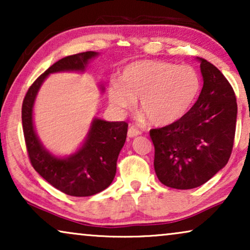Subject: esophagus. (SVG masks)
<instances>
[{
	"instance_id": "1",
	"label": "esophagus",
	"mask_w": 250,
	"mask_h": 250,
	"mask_svg": "<svg viewBox=\"0 0 250 250\" xmlns=\"http://www.w3.org/2000/svg\"><path fill=\"white\" fill-rule=\"evenodd\" d=\"M140 134H141V132H140L138 128H135L134 126H131V127H129L128 131H127L128 138H135V136H138Z\"/></svg>"
}]
</instances>
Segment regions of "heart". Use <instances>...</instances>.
<instances>
[{"mask_svg":"<svg viewBox=\"0 0 250 250\" xmlns=\"http://www.w3.org/2000/svg\"><path fill=\"white\" fill-rule=\"evenodd\" d=\"M200 90V75L193 67L143 59L123 67L118 83L109 85L108 97L121 110L131 109L139 99L140 111L151 124L167 126L191 110Z\"/></svg>","mask_w":250,"mask_h":250,"instance_id":"obj_1","label":"heart"}]
</instances>
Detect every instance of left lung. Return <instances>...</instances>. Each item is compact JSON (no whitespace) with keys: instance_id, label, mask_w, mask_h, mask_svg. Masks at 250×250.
Instances as JSON below:
<instances>
[{"instance_id":"1","label":"left lung","mask_w":250,"mask_h":250,"mask_svg":"<svg viewBox=\"0 0 250 250\" xmlns=\"http://www.w3.org/2000/svg\"><path fill=\"white\" fill-rule=\"evenodd\" d=\"M203 90L179 122L153 128L156 175L164 186L188 190L203 186L223 168L233 148L237 99L224 75L198 58Z\"/></svg>"}]
</instances>
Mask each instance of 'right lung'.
Instances as JSON below:
<instances>
[{"mask_svg": "<svg viewBox=\"0 0 250 250\" xmlns=\"http://www.w3.org/2000/svg\"><path fill=\"white\" fill-rule=\"evenodd\" d=\"M97 56L98 52L87 51L57 61L34 82L22 102L23 136L34 169L56 189L74 197L93 196L110 186L116 174L118 155L127 135L128 124L94 118L81 148L70 156L61 158L47 151L40 141L34 128L33 108L41 85L50 74L59 71L83 73L88 61ZM100 86L104 92V87Z\"/></svg>", "mask_w": 250, "mask_h": 250, "instance_id": "obj_1", "label": "right lung"}]
</instances>
